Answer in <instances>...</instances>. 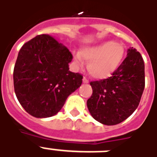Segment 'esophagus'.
I'll use <instances>...</instances> for the list:
<instances>
[{"mask_svg":"<svg viewBox=\"0 0 157 157\" xmlns=\"http://www.w3.org/2000/svg\"><path fill=\"white\" fill-rule=\"evenodd\" d=\"M83 83H89V80L86 78V76H84L83 77Z\"/></svg>","mask_w":157,"mask_h":157,"instance_id":"34e87169","label":"esophagus"}]
</instances>
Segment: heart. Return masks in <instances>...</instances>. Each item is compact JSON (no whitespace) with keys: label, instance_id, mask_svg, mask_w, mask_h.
I'll return each instance as SVG.
<instances>
[{"label":"heart","instance_id":"obj_1","mask_svg":"<svg viewBox=\"0 0 157 157\" xmlns=\"http://www.w3.org/2000/svg\"><path fill=\"white\" fill-rule=\"evenodd\" d=\"M81 56L87 60V69L94 78H108L119 67L124 56V49L121 45L115 41L107 40L98 45L83 48L81 51ZM79 54L75 55L78 63H82Z\"/></svg>","mask_w":157,"mask_h":157}]
</instances>
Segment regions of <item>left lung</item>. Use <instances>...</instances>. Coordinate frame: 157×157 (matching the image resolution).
<instances>
[{"label": "left lung", "instance_id": "obj_1", "mask_svg": "<svg viewBox=\"0 0 157 157\" xmlns=\"http://www.w3.org/2000/svg\"><path fill=\"white\" fill-rule=\"evenodd\" d=\"M90 86L93 94L87 107L91 116L106 125L124 121L138 107L145 86L144 62L140 53L129 48L112 76L91 81Z\"/></svg>", "mask_w": 157, "mask_h": 157}]
</instances>
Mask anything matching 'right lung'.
<instances>
[{"label": "right lung", "instance_id": "right-lung-1", "mask_svg": "<svg viewBox=\"0 0 157 157\" xmlns=\"http://www.w3.org/2000/svg\"><path fill=\"white\" fill-rule=\"evenodd\" d=\"M72 54L47 34L38 35L22 46L13 68L16 97L36 118L50 117L82 83L83 76L69 71Z\"/></svg>", "mask_w": 157, "mask_h": 157}]
</instances>
